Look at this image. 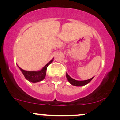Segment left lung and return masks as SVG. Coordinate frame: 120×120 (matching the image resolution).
Wrapping results in <instances>:
<instances>
[{
  "mask_svg": "<svg viewBox=\"0 0 120 120\" xmlns=\"http://www.w3.org/2000/svg\"><path fill=\"white\" fill-rule=\"evenodd\" d=\"M66 76H67V79H68V80L69 82L71 84V85H74V86H84V85L89 83L93 78V77L90 78V79H87V80H85V81H77V80H75V79H73L72 78H71V77L68 75V73H67V74H66Z\"/></svg>",
  "mask_w": 120,
  "mask_h": 120,
  "instance_id": "8db88e82",
  "label": "left lung"
}]
</instances>
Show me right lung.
<instances>
[{
    "label": "right lung",
    "instance_id": "obj_1",
    "mask_svg": "<svg viewBox=\"0 0 120 120\" xmlns=\"http://www.w3.org/2000/svg\"><path fill=\"white\" fill-rule=\"evenodd\" d=\"M52 61H53V60H51L49 63H48L43 68L41 71H26L22 69L20 67H19V68L20 69L21 71H22V73L24 74L26 79H27L29 81H30V82H33V83H36V82L42 81L45 78L46 74L47 68L48 66L52 63Z\"/></svg>",
    "mask_w": 120,
    "mask_h": 120
}]
</instances>
